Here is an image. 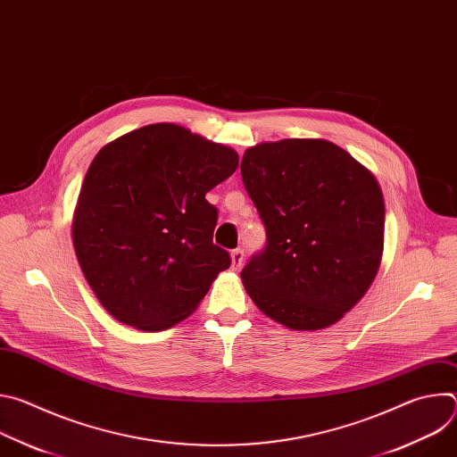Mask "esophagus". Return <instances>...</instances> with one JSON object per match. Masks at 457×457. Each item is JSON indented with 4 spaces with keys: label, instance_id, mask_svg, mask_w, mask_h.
<instances>
[{
    "label": "esophagus",
    "instance_id": "esophagus-1",
    "mask_svg": "<svg viewBox=\"0 0 457 457\" xmlns=\"http://www.w3.org/2000/svg\"><path fill=\"white\" fill-rule=\"evenodd\" d=\"M244 264V251L242 249H233L231 251V270L238 271Z\"/></svg>",
    "mask_w": 457,
    "mask_h": 457
}]
</instances>
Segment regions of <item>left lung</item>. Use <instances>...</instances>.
<instances>
[{"label":"left lung","instance_id":"8db88e82","mask_svg":"<svg viewBox=\"0 0 457 457\" xmlns=\"http://www.w3.org/2000/svg\"><path fill=\"white\" fill-rule=\"evenodd\" d=\"M240 173L268 237L240 273L247 295L293 331L337 323L379 268L385 204L374 175L323 139L256 145Z\"/></svg>","mask_w":457,"mask_h":457}]
</instances>
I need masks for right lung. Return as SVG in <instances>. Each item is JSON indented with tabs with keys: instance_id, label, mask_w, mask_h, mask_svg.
<instances>
[{
	"instance_id": "obj_1",
	"label": "right lung",
	"mask_w": 457,
	"mask_h": 457,
	"mask_svg": "<svg viewBox=\"0 0 457 457\" xmlns=\"http://www.w3.org/2000/svg\"><path fill=\"white\" fill-rule=\"evenodd\" d=\"M237 166L235 150L170 122L134 129L96 155L72 238L87 282L115 320L164 331L197 309L231 264L213 244L219 212L206 193Z\"/></svg>"
}]
</instances>
